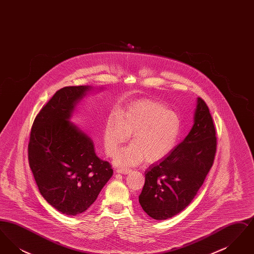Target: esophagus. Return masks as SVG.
<instances>
[{
	"instance_id": "1",
	"label": "esophagus",
	"mask_w": 254,
	"mask_h": 254,
	"mask_svg": "<svg viewBox=\"0 0 254 254\" xmlns=\"http://www.w3.org/2000/svg\"><path fill=\"white\" fill-rule=\"evenodd\" d=\"M116 171L119 173H123V174H127L131 171V169H127V168H118L116 169Z\"/></svg>"
}]
</instances>
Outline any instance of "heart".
Here are the masks:
<instances>
[{
    "label": "heart",
    "mask_w": 254,
    "mask_h": 254,
    "mask_svg": "<svg viewBox=\"0 0 254 254\" xmlns=\"http://www.w3.org/2000/svg\"><path fill=\"white\" fill-rule=\"evenodd\" d=\"M181 133V121L172 110L151 100H137L109 119L104 128L105 149L109 157L130 135L131 145L120 150L117 165H135L144 157L156 161L166 156L176 145Z\"/></svg>",
    "instance_id": "b5f03b06"
}]
</instances>
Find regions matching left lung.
Wrapping results in <instances>:
<instances>
[{
  "mask_svg": "<svg viewBox=\"0 0 254 254\" xmlns=\"http://www.w3.org/2000/svg\"><path fill=\"white\" fill-rule=\"evenodd\" d=\"M216 148L213 119L205 101L198 98L189 135L145 172L139 203L145 213L155 220H166L190 205L213 165Z\"/></svg>",
  "mask_w": 254,
  "mask_h": 254,
  "instance_id": "8db88e82",
  "label": "left lung"
}]
</instances>
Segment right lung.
Returning a JSON list of instances; mask_svg holds the SVG:
<instances>
[{
	"instance_id": "add662e5",
	"label": "right lung",
	"mask_w": 254,
	"mask_h": 254,
	"mask_svg": "<svg viewBox=\"0 0 254 254\" xmlns=\"http://www.w3.org/2000/svg\"><path fill=\"white\" fill-rule=\"evenodd\" d=\"M88 89L79 85L57 90L37 114L27 146L40 192L57 210L72 216L94 203L113 174L109 162L97 156L90 138L67 121Z\"/></svg>"
}]
</instances>
